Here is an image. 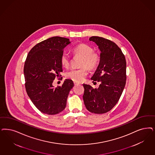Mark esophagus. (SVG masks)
Here are the masks:
<instances>
[{
    "label": "esophagus",
    "instance_id": "esophagus-1",
    "mask_svg": "<svg viewBox=\"0 0 155 155\" xmlns=\"http://www.w3.org/2000/svg\"><path fill=\"white\" fill-rule=\"evenodd\" d=\"M74 84L75 85H79L80 83L77 82H75V81H74Z\"/></svg>",
    "mask_w": 155,
    "mask_h": 155
}]
</instances>
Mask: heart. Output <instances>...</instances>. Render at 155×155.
I'll list each match as a JSON object with an SVG mask.
<instances>
[{"mask_svg":"<svg viewBox=\"0 0 155 155\" xmlns=\"http://www.w3.org/2000/svg\"><path fill=\"white\" fill-rule=\"evenodd\" d=\"M75 55L82 57L81 59L80 69H72L66 73L67 78L75 82H81L84 80L88 74L87 67L89 69H93L97 66L99 61L98 55L93 51L91 46L86 44H80L73 48ZM61 62L62 66L68 67L70 64L69 54L64 52L61 57ZM86 66L85 67V66Z\"/></svg>","mask_w":155,"mask_h":155,"instance_id":"1","label":"heart"}]
</instances>
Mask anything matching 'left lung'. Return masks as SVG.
<instances>
[{"label":"left lung","instance_id":"1","mask_svg":"<svg viewBox=\"0 0 155 155\" xmlns=\"http://www.w3.org/2000/svg\"><path fill=\"white\" fill-rule=\"evenodd\" d=\"M100 51L98 66L91 79L100 82L94 89L84 84L83 100L91 113L103 114L110 111L118 101L126 84L127 63L124 55L117 45L104 38L91 37Z\"/></svg>","mask_w":155,"mask_h":155}]
</instances>
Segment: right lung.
I'll return each instance as SVG.
<instances>
[{"instance_id":"obj_1","label":"right lung","mask_w":155,"mask_h":155,"mask_svg":"<svg viewBox=\"0 0 155 155\" xmlns=\"http://www.w3.org/2000/svg\"><path fill=\"white\" fill-rule=\"evenodd\" d=\"M71 42L65 38L53 37L37 44L29 51L24 66L27 95L41 112L54 115L66 106L73 81L66 79L62 85L54 87L55 77L63 71L61 57Z\"/></svg>"}]
</instances>
